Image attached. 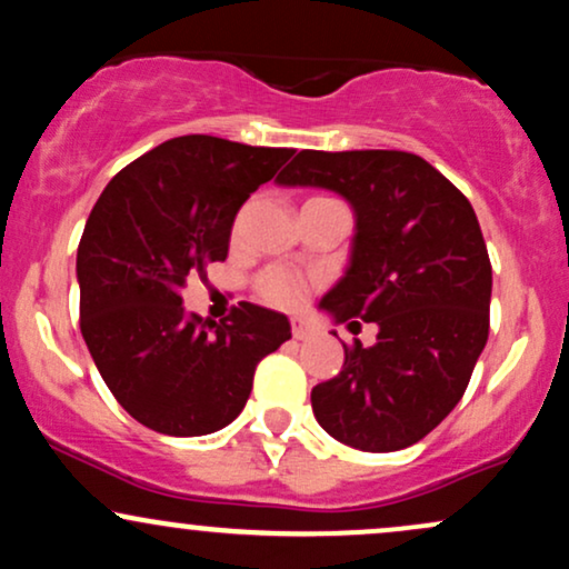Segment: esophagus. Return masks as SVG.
<instances>
[{"instance_id":"34e87169","label":"esophagus","mask_w":569,"mask_h":569,"mask_svg":"<svg viewBox=\"0 0 569 569\" xmlns=\"http://www.w3.org/2000/svg\"><path fill=\"white\" fill-rule=\"evenodd\" d=\"M312 326L307 323V321H302V318H293L291 321V335H293V339H307V337H312Z\"/></svg>"}]
</instances>
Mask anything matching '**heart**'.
I'll list each match as a JSON object with an SVG mask.
<instances>
[{
  "label": "heart",
  "mask_w": 569,
  "mask_h": 569,
  "mask_svg": "<svg viewBox=\"0 0 569 569\" xmlns=\"http://www.w3.org/2000/svg\"><path fill=\"white\" fill-rule=\"evenodd\" d=\"M259 297L276 307H293L305 297V283L289 270H267L257 280Z\"/></svg>",
  "instance_id": "b5f03b06"
}]
</instances>
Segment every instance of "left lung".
Instances as JSON below:
<instances>
[{
	"instance_id": "1",
	"label": "left lung",
	"mask_w": 569,
	"mask_h": 569,
	"mask_svg": "<svg viewBox=\"0 0 569 569\" xmlns=\"http://www.w3.org/2000/svg\"><path fill=\"white\" fill-rule=\"evenodd\" d=\"M278 184L335 189L356 211L350 267L321 299L339 323H377L345 345L342 371L310 393L329 436L396 452L457 407L489 337L492 264L466 194L420 154L302 149Z\"/></svg>"
}]
</instances>
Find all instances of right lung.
<instances>
[{
  "instance_id": "1",
  "label": "right lung",
  "mask_w": 569,
  "mask_h": 569,
  "mask_svg": "<svg viewBox=\"0 0 569 569\" xmlns=\"http://www.w3.org/2000/svg\"><path fill=\"white\" fill-rule=\"evenodd\" d=\"M293 154L217 136H179L122 168L96 200L77 248L80 329L103 382L141 426L206 436L230 426L257 363L289 318L238 302L224 321L181 305L189 276L224 262L240 206Z\"/></svg>"
}]
</instances>
